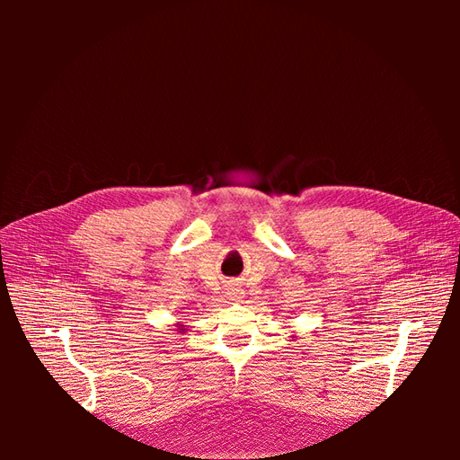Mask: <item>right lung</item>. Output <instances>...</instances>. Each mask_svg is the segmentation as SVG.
Returning <instances> with one entry per match:
<instances>
[{"mask_svg": "<svg viewBox=\"0 0 460 460\" xmlns=\"http://www.w3.org/2000/svg\"><path fill=\"white\" fill-rule=\"evenodd\" d=\"M184 330H186V328H184L182 324H178V332H180V333H184Z\"/></svg>", "mask_w": 460, "mask_h": 460, "instance_id": "obj_1", "label": "right lung"}]
</instances>
